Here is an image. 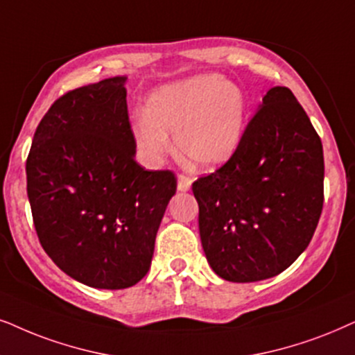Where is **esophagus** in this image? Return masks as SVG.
Listing matches in <instances>:
<instances>
[{"mask_svg":"<svg viewBox=\"0 0 355 355\" xmlns=\"http://www.w3.org/2000/svg\"><path fill=\"white\" fill-rule=\"evenodd\" d=\"M191 188V178L187 175H178L177 178V190L178 191H188Z\"/></svg>","mask_w":355,"mask_h":355,"instance_id":"obj_1","label":"esophagus"}]
</instances>
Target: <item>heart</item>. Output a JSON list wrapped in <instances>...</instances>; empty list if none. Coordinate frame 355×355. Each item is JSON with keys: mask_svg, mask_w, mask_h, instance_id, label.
<instances>
[{"mask_svg": "<svg viewBox=\"0 0 355 355\" xmlns=\"http://www.w3.org/2000/svg\"><path fill=\"white\" fill-rule=\"evenodd\" d=\"M248 100L239 85L216 73L160 85L147 98L146 113L132 121L131 136L147 167H159L172 152L168 134L188 162L203 170L224 165L239 150Z\"/></svg>", "mask_w": 355, "mask_h": 355, "instance_id": "1", "label": "heart"}]
</instances>
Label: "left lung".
<instances>
[{
	"label": "left lung",
	"instance_id": "8db88e82",
	"mask_svg": "<svg viewBox=\"0 0 355 355\" xmlns=\"http://www.w3.org/2000/svg\"><path fill=\"white\" fill-rule=\"evenodd\" d=\"M322 182V144L311 121L288 88H270L234 157L193 183L213 272L249 284L288 268L315 234Z\"/></svg>",
	"mask_w": 355,
	"mask_h": 355
}]
</instances>
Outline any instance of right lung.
<instances>
[{
  "mask_svg": "<svg viewBox=\"0 0 355 355\" xmlns=\"http://www.w3.org/2000/svg\"><path fill=\"white\" fill-rule=\"evenodd\" d=\"M125 82L119 75L58 98L35 129L26 162L44 250L73 280L103 290L146 277L177 191L172 172L136 162Z\"/></svg>",
  "mask_w": 355,
  "mask_h": 355,
  "instance_id": "add662e5",
  "label": "right lung"
}]
</instances>
